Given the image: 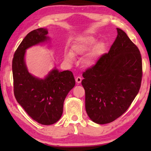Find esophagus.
Returning <instances> with one entry per match:
<instances>
[{
  "label": "esophagus",
  "instance_id": "34e87169",
  "mask_svg": "<svg viewBox=\"0 0 151 151\" xmlns=\"http://www.w3.org/2000/svg\"><path fill=\"white\" fill-rule=\"evenodd\" d=\"M81 81H82V78L81 77V76H77V77L76 78V83H77L78 84L81 83Z\"/></svg>",
  "mask_w": 151,
  "mask_h": 151
}]
</instances>
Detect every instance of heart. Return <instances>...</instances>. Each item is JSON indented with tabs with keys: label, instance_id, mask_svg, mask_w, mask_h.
Instances as JSON below:
<instances>
[{
	"label": "heart",
	"instance_id": "b5f03b06",
	"mask_svg": "<svg viewBox=\"0 0 151 151\" xmlns=\"http://www.w3.org/2000/svg\"><path fill=\"white\" fill-rule=\"evenodd\" d=\"M96 39L93 36H85L80 38L72 46V51H65L64 54L65 61L68 63H73L75 61V55L81 56L85 55L94 45L90 54L86 56L83 60L85 66H92L105 48V43L103 41L97 42L96 43Z\"/></svg>",
	"mask_w": 151,
	"mask_h": 151
}]
</instances>
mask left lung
I'll list each match as a JSON object with an SVG mask.
<instances>
[{
	"label": "left lung",
	"mask_w": 151,
	"mask_h": 151,
	"mask_svg": "<svg viewBox=\"0 0 151 151\" xmlns=\"http://www.w3.org/2000/svg\"><path fill=\"white\" fill-rule=\"evenodd\" d=\"M116 30L118 35L109 52L83 74L86 113L99 124L114 121L126 112L141 85L139 48L123 30Z\"/></svg>",
	"instance_id": "8db88e82"
}]
</instances>
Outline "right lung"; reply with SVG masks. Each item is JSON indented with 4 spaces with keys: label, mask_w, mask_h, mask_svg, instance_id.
<instances>
[{
    "label": "right lung",
    "mask_w": 151,
    "mask_h": 151,
    "mask_svg": "<svg viewBox=\"0 0 151 151\" xmlns=\"http://www.w3.org/2000/svg\"><path fill=\"white\" fill-rule=\"evenodd\" d=\"M44 28L30 32L15 51L12 59L14 94L20 106L39 123L50 125L60 119L63 104L68 93L75 85L71 71L58 70L56 66L44 78L28 70L25 53L28 48L50 40Z\"/></svg>",
    "instance_id": "add662e5"
}]
</instances>
